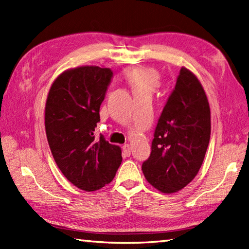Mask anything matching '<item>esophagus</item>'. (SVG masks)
<instances>
[{
	"instance_id": "1",
	"label": "esophagus",
	"mask_w": 249,
	"mask_h": 249,
	"mask_svg": "<svg viewBox=\"0 0 249 249\" xmlns=\"http://www.w3.org/2000/svg\"><path fill=\"white\" fill-rule=\"evenodd\" d=\"M122 149H123V155H124V157H129V156H130V146H129L128 144L123 145Z\"/></svg>"
}]
</instances>
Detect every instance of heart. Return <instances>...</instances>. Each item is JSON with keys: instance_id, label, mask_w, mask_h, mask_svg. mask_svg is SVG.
Segmentation results:
<instances>
[{"instance_id": "b5f03b06", "label": "heart", "mask_w": 249, "mask_h": 249, "mask_svg": "<svg viewBox=\"0 0 249 249\" xmlns=\"http://www.w3.org/2000/svg\"><path fill=\"white\" fill-rule=\"evenodd\" d=\"M123 79L132 89L135 97L140 94L151 95L160 86V73L154 67L133 65L123 70Z\"/></svg>"}]
</instances>
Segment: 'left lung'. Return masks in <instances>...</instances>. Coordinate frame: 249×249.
I'll use <instances>...</instances> for the list:
<instances>
[{
    "label": "left lung",
    "instance_id": "left-lung-1",
    "mask_svg": "<svg viewBox=\"0 0 249 249\" xmlns=\"http://www.w3.org/2000/svg\"><path fill=\"white\" fill-rule=\"evenodd\" d=\"M210 139V108L196 76L182 67L158 121L151 152L142 165L152 186L174 194L195 179Z\"/></svg>",
    "mask_w": 249,
    "mask_h": 249
}]
</instances>
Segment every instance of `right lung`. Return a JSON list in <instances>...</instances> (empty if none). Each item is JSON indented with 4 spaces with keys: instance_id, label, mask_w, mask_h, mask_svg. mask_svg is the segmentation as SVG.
I'll list each match as a JSON object with an SVG mask.
<instances>
[{
    "instance_id": "add662e5",
    "label": "right lung",
    "mask_w": 249,
    "mask_h": 249,
    "mask_svg": "<svg viewBox=\"0 0 249 249\" xmlns=\"http://www.w3.org/2000/svg\"><path fill=\"white\" fill-rule=\"evenodd\" d=\"M111 78V69L99 66L65 70L46 101L45 129L54 161L70 183L85 191L110 183L122 162L119 146L93 135Z\"/></svg>"
}]
</instances>
